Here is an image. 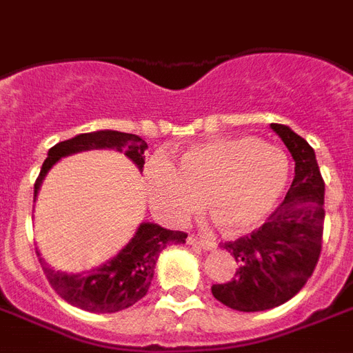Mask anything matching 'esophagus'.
I'll list each match as a JSON object with an SVG mask.
<instances>
[{
	"label": "esophagus",
	"mask_w": 353,
	"mask_h": 353,
	"mask_svg": "<svg viewBox=\"0 0 353 353\" xmlns=\"http://www.w3.org/2000/svg\"><path fill=\"white\" fill-rule=\"evenodd\" d=\"M187 243H189V245H194V247H200V249H205V250L215 249V243L208 241V239H200V237L194 236V234H189V237H187Z\"/></svg>",
	"instance_id": "obj_1"
}]
</instances>
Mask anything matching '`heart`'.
Segmentation results:
<instances>
[{
  "mask_svg": "<svg viewBox=\"0 0 353 353\" xmlns=\"http://www.w3.org/2000/svg\"><path fill=\"white\" fill-rule=\"evenodd\" d=\"M290 177L283 150L254 137H224L192 143L177 168L164 155L145 164L151 208L168 224H183L205 208L226 234L256 228L281 202Z\"/></svg>",
  "mask_w": 353,
  "mask_h": 353,
  "instance_id": "b5f03b06",
  "label": "heart"
}]
</instances>
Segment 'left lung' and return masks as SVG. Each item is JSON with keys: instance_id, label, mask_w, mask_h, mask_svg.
Instances as JSON below:
<instances>
[{"instance_id": "8db88e82", "label": "left lung", "mask_w": 353, "mask_h": 353, "mask_svg": "<svg viewBox=\"0 0 353 353\" xmlns=\"http://www.w3.org/2000/svg\"><path fill=\"white\" fill-rule=\"evenodd\" d=\"M296 163V176L283 203L250 236L226 241L236 258V276L213 284L216 301L241 312H258L283 305L296 296L312 275L323 234V183L309 142L281 123H271Z\"/></svg>"}]
</instances>
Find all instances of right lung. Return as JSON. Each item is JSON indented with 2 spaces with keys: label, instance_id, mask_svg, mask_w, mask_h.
Returning <instances> with one entry per match:
<instances>
[{
  "label": "right lung",
  "instance_id": "add662e5",
  "mask_svg": "<svg viewBox=\"0 0 353 353\" xmlns=\"http://www.w3.org/2000/svg\"><path fill=\"white\" fill-rule=\"evenodd\" d=\"M90 150L119 151L137 164L138 170L142 172L143 163H145L143 151L148 150V143L137 134L119 132V130L83 132L70 140L56 143L48 151V157L43 163L41 174L35 181L33 202L37 198L44 176L61 157ZM185 239H187L185 232L166 230L153 223H142L134 232L132 239L112 260L103 263L97 270L78 273V275L52 270L39 252L37 256L43 265L44 275L52 288L57 292V296H61L65 301L78 309L104 314V312L129 309L134 303L140 301L151 286L159 254L168 245L185 243Z\"/></svg>",
  "mask_w": 353,
  "mask_h": 353
}]
</instances>
